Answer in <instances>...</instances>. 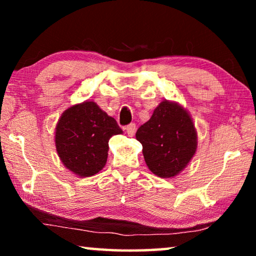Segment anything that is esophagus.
<instances>
[{"instance_id": "obj_1", "label": "esophagus", "mask_w": 256, "mask_h": 256, "mask_svg": "<svg viewBox=\"0 0 256 256\" xmlns=\"http://www.w3.org/2000/svg\"><path fill=\"white\" fill-rule=\"evenodd\" d=\"M126 132H127V134H128L129 136H134L135 132H136V124H128L127 127H126Z\"/></svg>"}]
</instances>
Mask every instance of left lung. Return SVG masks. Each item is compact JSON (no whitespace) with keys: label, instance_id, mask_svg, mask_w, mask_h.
<instances>
[{"label":"left lung","instance_id":"left-lung-1","mask_svg":"<svg viewBox=\"0 0 256 256\" xmlns=\"http://www.w3.org/2000/svg\"><path fill=\"white\" fill-rule=\"evenodd\" d=\"M149 170L160 178L182 172L197 150V132L192 118L180 104L164 100L152 118L136 132Z\"/></svg>","mask_w":256,"mask_h":256}]
</instances>
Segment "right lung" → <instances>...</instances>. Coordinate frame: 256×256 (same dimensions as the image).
<instances>
[{"label": "right lung", "instance_id": "right-lung-1", "mask_svg": "<svg viewBox=\"0 0 256 256\" xmlns=\"http://www.w3.org/2000/svg\"><path fill=\"white\" fill-rule=\"evenodd\" d=\"M122 132L115 118L94 101H84L62 114L56 126V149L66 169L78 177H90L107 162L110 138Z\"/></svg>", "mask_w": 256, "mask_h": 256}]
</instances>
